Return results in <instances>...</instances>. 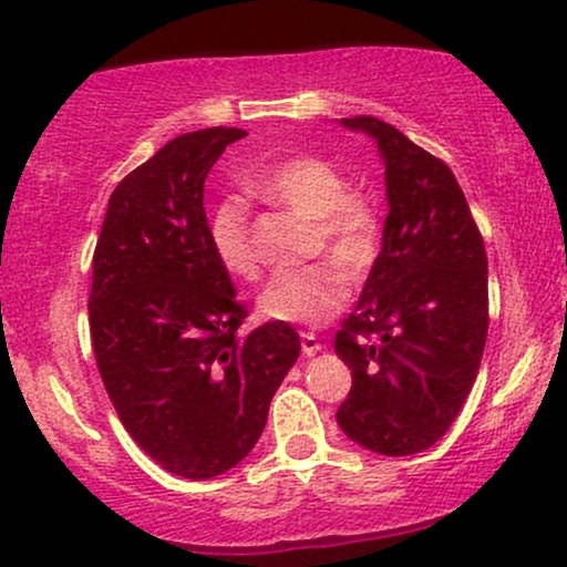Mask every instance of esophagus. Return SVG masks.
Returning a JSON list of instances; mask_svg holds the SVG:
<instances>
[{
    "label": "esophagus",
    "instance_id": "obj_1",
    "mask_svg": "<svg viewBox=\"0 0 567 567\" xmlns=\"http://www.w3.org/2000/svg\"><path fill=\"white\" fill-rule=\"evenodd\" d=\"M301 349L306 357H313V353L322 351V343H319V338L313 332H301Z\"/></svg>",
    "mask_w": 567,
    "mask_h": 567
}]
</instances>
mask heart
<instances>
[{
	"label": "heart",
	"instance_id": "b5f03b06",
	"mask_svg": "<svg viewBox=\"0 0 567 567\" xmlns=\"http://www.w3.org/2000/svg\"><path fill=\"white\" fill-rule=\"evenodd\" d=\"M248 193L313 218L311 250H324L349 271L364 275L380 243V214L370 195L353 193L349 176L322 155L303 153L250 168L243 174ZM208 240L229 275L258 277V250L254 243V216L248 200L227 195L210 208ZM349 279L337 264L319 261L301 269L279 271L258 296V311L266 319L290 324H324L343 309Z\"/></svg>",
	"mask_w": 567,
	"mask_h": 567
}]
</instances>
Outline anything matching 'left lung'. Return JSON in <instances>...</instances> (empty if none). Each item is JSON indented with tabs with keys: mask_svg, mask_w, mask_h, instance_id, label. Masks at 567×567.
Listing matches in <instances>:
<instances>
[{
	"mask_svg": "<svg viewBox=\"0 0 567 567\" xmlns=\"http://www.w3.org/2000/svg\"><path fill=\"white\" fill-rule=\"evenodd\" d=\"M340 124L378 142L391 210L383 250L336 336L353 378L338 425L370 452L417 454L452 427L478 374L486 245L446 163L372 115Z\"/></svg>",
	"mask_w": 567,
	"mask_h": 567,
	"instance_id": "8db88e82",
	"label": "left lung"
}]
</instances>
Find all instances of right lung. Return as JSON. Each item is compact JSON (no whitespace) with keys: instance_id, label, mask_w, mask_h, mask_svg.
<instances>
[{"instance_id":"1","label":"right lung","mask_w":567,"mask_h":567,"mask_svg":"<svg viewBox=\"0 0 567 567\" xmlns=\"http://www.w3.org/2000/svg\"><path fill=\"white\" fill-rule=\"evenodd\" d=\"M245 134H182L126 174L92 258L89 330L105 391L142 452L193 481L248 456L301 353L288 322L237 332L248 311L208 240L203 184Z\"/></svg>"}]
</instances>
